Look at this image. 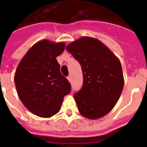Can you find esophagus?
I'll use <instances>...</instances> for the list:
<instances>
[{"label": "esophagus", "instance_id": "1", "mask_svg": "<svg viewBox=\"0 0 147 147\" xmlns=\"http://www.w3.org/2000/svg\"><path fill=\"white\" fill-rule=\"evenodd\" d=\"M67 80H68V81H69V82H71V76H67Z\"/></svg>", "mask_w": 147, "mask_h": 147}]
</instances>
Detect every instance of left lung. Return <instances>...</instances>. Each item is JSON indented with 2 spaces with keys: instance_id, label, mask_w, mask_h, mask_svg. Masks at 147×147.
Instances as JSON below:
<instances>
[{
  "instance_id": "obj_1",
  "label": "left lung",
  "mask_w": 147,
  "mask_h": 147,
  "mask_svg": "<svg viewBox=\"0 0 147 147\" xmlns=\"http://www.w3.org/2000/svg\"><path fill=\"white\" fill-rule=\"evenodd\" d=\"M80 62L83 76L82 89L74 94L79 112L97 120L110 112L123 90L124 80L119 59L98 39L83 37L66 46Z\"/></svg>"
}]
</instances>
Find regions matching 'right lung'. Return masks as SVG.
<instances>
[{
	"label": "right lung",
	"instance_id": "add662e5",
	"mask_svg": "<svg viewBox=\"0 0 147 147\" xmlns=\"http://www.w3.org/2000/svg\"><path fill=\"white\" fill-rule=\"evenodd\" d=\"M64 42L43 39L27 51L15 73L18 96L30 113L51 117L60 111L71 84L61 73L57 57L64 50Z\"/></svg>",
	"mask_w": 147,
	"mask_h": 147
}]
</instances>
